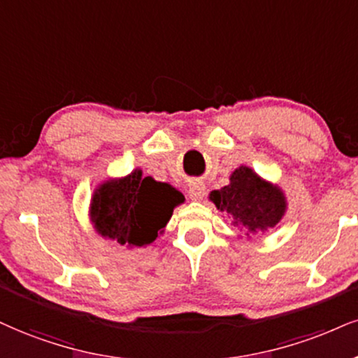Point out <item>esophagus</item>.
<instances>
[{"instance_id": "1", "label": "esophagus", "mask_w": 358, "mask_h": 358, "mask_svg": "<svg viewBox=\"0 0 358 358\" xmlns=\"http://www.w3.org/2000/svg\"><path fill=\"white\" fill-rule=\"evenodd\" d=\"M206 196V186L201 182H194L189 186V197L192 201H202Z\"/></svg>"}]
</instances>
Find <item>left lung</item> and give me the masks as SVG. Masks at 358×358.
Wrapping results in <instances>:
<instances>
[{
  "mask_svg": "<svg viewBox=\"0 0 358 358\" xmlns=\"http://www.w3.org/2000/svg\"><path fill=\"white\" fill-rule=\"evenodd\" d=\"M209 199L247 236L273 229L287 209L284 192L247 166L237 167L231 174V184L210 192Z\"/></svg>",
  "mask_w": 358,
  "mask_h": 358,
  "instance_id": "obj_1",
  "label": "left lung"
}]
</instances>
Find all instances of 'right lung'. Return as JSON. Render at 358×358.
<instances>
[{"label":"right lung","mask_w":358,"mask_h":358,"mask_svg":"<svg viewBox=\"0 0 358 358\" xmlns=\"http://www.w3.org/2000/svg\"><path fill=\"white\" fill-rule=\"evenodd\" d=\"M184 196L171 184L144 178L136 169L121 179L106 180L91 199V222L103 237L127 247H145L164 232Z\"/></svg>","instance_id":"right-lung-1"}]
</instances>
